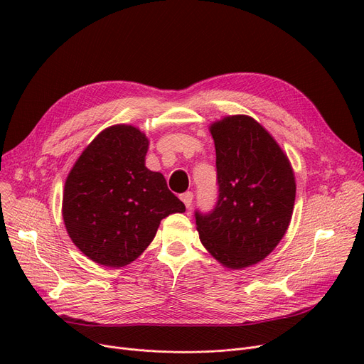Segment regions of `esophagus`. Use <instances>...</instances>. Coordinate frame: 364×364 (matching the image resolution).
<instances>
[{
  "label": "esophagus",
  "mask_w": 364,
  "mask_h": 364,
  "mask_svg": "<svg viewBox=\"0 0 364 364\" xmlns=\"http://www.w3.org/2000/svg\"><path fill=\"white\" fill-rule=\"evenodd\" d=\"M181 200L184 202L186 208H190L192 206V202H193V193L192 192H186L181 195Z\"/></svg>",
  "instance_id": "1"
}]
</instances>
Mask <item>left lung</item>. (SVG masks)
Returning <instances> with one entry per match:
<instances>
[{"instance_id": "obj_1", "label": "left lung", "mask_w": 364, "mask_h": 364, "mask_svg": "<svg viewBox=\"0 0 364 364\" xmlns=\"http://www.w3.org/2000/svg\"><path fill=\"white\" fill-rule=\"evenodd\" d=\"M218 199L195 211L202 245L227 269H245L269 255L288 230L295 176L288 156L254 118L225 117L211 125Z\"/></svg>"}]
</instances>
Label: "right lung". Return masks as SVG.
<instances>
[{"label": "right lung", "mask_w": 364, "mask_h": 364, "mask_svg": "<svg viewBox=\"0 0 364 364\" xmlns=\"http://www.w3.org/2000/svg\"><path fill=\"white\" fill-rule=\"evenodd\" d=\"M147 147V137L136 127H109L87 146L66 178V230L100 265L124 267L139 258L161 220L186 211L161 172L146 168Z\"/></svg>", "instance_id": "add662e5"}]
</instances>
